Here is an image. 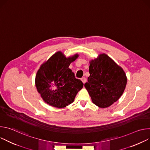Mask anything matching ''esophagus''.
<instances>
[{
	"label": "esophagus",
	"mask_w": 150,
	"mask_h": 150,
	"mask_svg": "<svg viewBox=\"0 0 150 150\" xmlns=\"http://www.w3.org/2000/svg\"><path fill=\"white\" fill-rule=\"evenodd\" d=\"M81 80L82 81V82H83V83H85V82H87V79L85 78V77H83V78H82L81 79Z\"/></svg>",
	"instance_id": "obj_1"
}]
</instances>
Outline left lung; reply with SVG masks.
<instances>
[{"label":"left lung","mask_w":150,"mask_h":150,"mask_svg":"<svg viewBox=\"0 0 150 150\" xmlns=\"http://www.w3.org/2000/svg\"><path fill=\"white\" fill-rule=\"evenodd\" d=\"M90 76L84 84L93 103L105 108L117 101L125 89L127 77L122 68L108 55L100 54L90 61Z\"/></svg>","instance_id":"obj_1"}]
</instances>
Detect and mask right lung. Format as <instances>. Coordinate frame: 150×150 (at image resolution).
Returning a JSON list of instances; mask_svg holds the SVG:
<instances>
[{"label": "right lung", "instance_id": "right-lung-1", "mask_svg": "<svg viewBox=\"0 0 150 150\" xmlns=\"http://www.w3.org/2000/svg\"><path fill=\"white\" fill-rule=\"evenodd\" d=\"M78 56L75 54L67 57L59 51L40 66L35 75V84L38 93L46 103L62 109L74 101L83 84L75 78L69 67Z\"/></svg>", "mask_w": 150, "mask_h": 150}]
</instances>
